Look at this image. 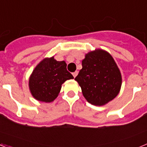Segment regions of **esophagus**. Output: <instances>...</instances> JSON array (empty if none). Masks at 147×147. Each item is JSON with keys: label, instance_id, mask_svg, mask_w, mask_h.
I'll return each mask as SVG.
<instances>
[{"label": "esophagus", "instance_id": "obj_1", "mask_svg": "<svg viewBox=\"0 0 147 147\" xmlns=\"http://www.w3.org/2000/svg\"><path fill=\"white\" fill-rule=\"evenodd\" d=\"M72 74H73V76H74V77L75 78V77H76V76H77V74H78V72H77V71H75V72H74V73H73Z\"/></svg>", "mask_w": 147, "mask_h": 147}]
</instances>
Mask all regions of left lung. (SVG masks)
<instances>
[{
    "label": "left lung",
    "mask_w": 147,
    "mask_h": 147,
    "mask_svg": "<svg viewBox=\"0 0 147 147\" xmlns=\"http://www.w3.org/2000/svg\"><path fill=\"white\" fill-rule=\"evenodd\" d=\"M82 65V68L75 80L89 103L102 106L116 97L122 80L112 56L102 49H96L85 55Z\"/></svg>",
    "instance_id": "8db88e82"
}]
</instances>
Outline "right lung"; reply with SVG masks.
<instances>
[{
  "instance_id": "add662e5",
  "label": "right lung",
  "mask_w": 147,
  "mask_h": 147,
  "mask_svg": "<svg viewBox=\"0 0 147 147\" xmlns=\"http://www.w3.org/2000/svg\"><path fill=\"white\" fill-rule=\"evenodd\" d=\"M66 66L65 61H57L52 57L45 58L35 67L28 82L30 91L35 99L51 102L58 96L62 84L74 79Z\"/></svg>"
}]
</instances>
